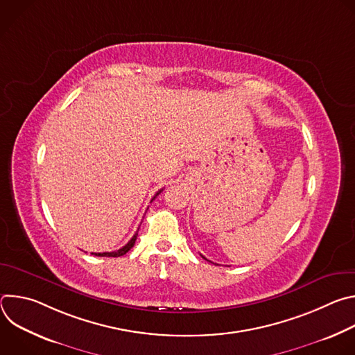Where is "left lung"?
I'll return each instance as SVG.
<instances>
[{
  "label": "left lung",
  "instance_id": "left-lung-1",
  "mask_svg": "<svg viewBox=\"0 0 355 355\" xmlns=\"http://www.w3.org/2000/svg\"><path fill=\"white\" fill-rule=\"evenodd\" d=\"M204 259H205V257H204Z\"/></svg>",
  "mask_w": 355,
  "mask_h": 355
}]
</instances>
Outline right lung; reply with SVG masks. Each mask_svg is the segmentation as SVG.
<instances>
[{
  "instance_id": "1",
  "label": "right lung",
  "mask_w": 355,
  "mask_h": 355,
  "mask_svg": "<svg viewBox=\"0 0 355 355\" xmlns=\"http://www.w3.org/2000/svg\"><path fill=\"white\" fill-rule=\"evenodd\" d=\"M163 189H160L155 196H153V199L162 192ZM136 239H137V232L135 233V236L129 240V243L126 244V245H123L122 248H119V250H116V251H110V252H91V254H94V256H98V257H121V256H123V254H126V252L135 245V241H136Z\"/></svg>"
}]
</instances>
